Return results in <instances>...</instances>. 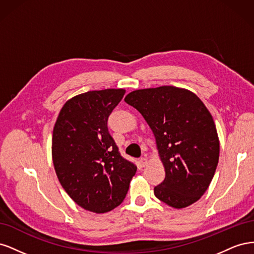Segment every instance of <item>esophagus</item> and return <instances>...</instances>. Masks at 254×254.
<instances>
[{
	"instance_id": "34e87169",
	"label": "esophagus",
	"mask_w": 254,
	"mask_h": 254,
	"mask_svg": "<svg viewBox=\"0 0 254 254\" xmlns=\"http://www.w3.org/2000/svg\"><path fill=\"white\" fill-rule=\"evenodd\" d=\"M140 162H141V165H142L143 167H145L146 165H147V164H148V158H147V156H144L143 158H141Z\"/></svg>"
}]
</instances>
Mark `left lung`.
Listing matches in <instances>:
<instances>
[{"label":"left lung","instance_id":"obj_1","mask_svg":"<svg viewBox=\"0 0 254 254\" xmlns=\"http://www.w3.org/2000/svg\"><path fill=\"white\" fill-rule=\"evenodd\" d=\"M125 102L142 114L155 135L165 170L155 196L175 209L198 201L219 159L216 126L201 99L190 90L162 86L134 90Z\"/></svg>","mask_w":254,"mask_h":254}]
</instances>
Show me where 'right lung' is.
Listing matches in <instances>:
<instances>
[{"mask_svg": "<svg viewBox=\"0 0 254 254\" xmlns=\"http://www.w3.org/2000/svg\"><path fill=\"white\" fill-rule=\"evenodd\" d=\"M124 89L89 91L61 108L52 139V158L61 186L82 209L107 213L124 200L136 166L123 158L107 122Z\"/></svg>", "mask_w": 254, "mask_h": 254, "instance_id": "add662e5", "label": "right lung"}]
</instances>
